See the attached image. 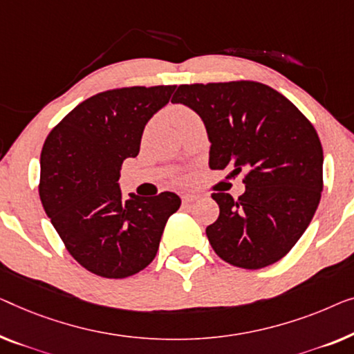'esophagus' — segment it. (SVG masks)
Returning <instances> with one entry per match:
<instances>
[{
  "label": "esophagus",
  "mask_w": 354,
  "mask_h": 354,
  "mask_svg": "<svg viewBox=\"0 0 354 354\" xmlns=\"http://www.w3.org/2000/svg\"><path fill=\"white\" fill-rule=\"evenodd\" d=\"M198 196L196 194H193V193H188V194H182V201L185 203V204H188V203H193L194 199H196Z\"/></svg>",
  "instance_id": "1"
}]
</instances>
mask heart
<instances>
[{"label":"heart","mask_w":354,"mask_h":354,"mask_svg":"<svg viewBox=\"0 0 354 354\" xmlns=\"http://www.w3.org/2000/svg\"><path fill=\"white\" fill-rule=\"evenodd\" d=\"M188 116H193V113L188 109H183V106H180V109L176 110V120H177V122L182 121V120H185V118H188Z\"/></svg>","instance_id":"obj_1"}]
</instances>
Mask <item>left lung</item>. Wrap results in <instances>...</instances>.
I'll list each match as a JSON object with an SVG mask.
<instances>
[{
	"mask_svg": "<svg viewBox=\"0 0 354 354\" xmlns=\"http://www.w3.org/2000/svg\"><path fill=\"white\" fill-rule=\"evenodd\" d=\"M201 116L209 167L244 172L238 199L212 193L218 218L206 228L212 249L230 265L259 270L294 248L313 218L322 192V147L305 115L255 81L182 84L172 97Z\"/></svg>",
	"mask_w": 354,
	"mask_h": 354,
	"instance_id": "8db88e82",
	"label": "left lung"
}]
</instances>
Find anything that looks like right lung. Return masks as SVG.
Instances as JSON below:
<instances>
[{"instance_id":"obj_1","label":"right lung","mask_w":354,"mask_h":354,"mask_svg":"<svg viewBox=\"0 0 354 354\" xmlns=\"http://www.w3.org/2000/svg\"><path fill=\"white\" fill-rule=\"evenodd\" d=\"M176 86H134L81 102L50 131L41 151L39 198L76 262L102 278L121 279L153 262L176 193L122 201V161L136 158L150 118Z\"/></svg>"}]
</instances>
